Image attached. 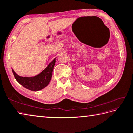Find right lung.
Wrapping results in <instances>:
<instances>
[{
	"label": "right lung",
	"instance_id": "add662e5",
	"mask_svg": "<svg viewBox=\"0 0 133 133\" xmlns=\"http://www.w3.org/2000/svg\"><path fill=\"white\" fill-rule=\"evenodd\" d=\"M56 58H54L41 73L34 77H21L12 69L15 79L25 88L33 91H39L49 85L51 79L52 71L55 66Z\"/></svg>",
	"mask_w": 133,
	"mask_h": 133
}]
</instances>
